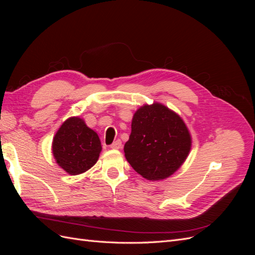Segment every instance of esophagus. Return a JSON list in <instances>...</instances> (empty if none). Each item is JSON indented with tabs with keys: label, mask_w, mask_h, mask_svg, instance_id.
Masks as SVG:
<instances>
[{
	"label": "esophagus",
	"mask_w": 255,
	"mask_h": 255,
	"mask_svg": "<svg viewBox=\"0 0 255 255\" xmlns=\"http://www.w3.org/2000/svg\"><path fill=\"white\" fill-rule=\"evenodd\" d=\"M121 146H122V142H121V140H116L112 145H111V148L112 149H114V150H119V149H121Z\"/></svg>",
	"instance_id": "34e87169"
}]
</instances>
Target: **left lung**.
Instances as JSON below:
<instances>
[{"mask_svg": "<svg viewBox=\"0 0 255 255\" xmlns=\"http://www.w3.org/2000/svg\"><path fill=\"white\" fill-rule=\"evenodd\" d=\"M125 155L134 170L149 181L172 175L186 160L191 135L185 122L161 103L144 104L132 119Z\"/></svg>", "mask_w": 255, "mask_h": 255, "instance_id": "8db88e82", "label": "left lung"}]
</instances>
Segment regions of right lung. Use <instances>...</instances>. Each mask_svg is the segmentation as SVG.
<instances>
[{
    "instance_id": "obj_1",
    "label": "right lung",
    "mask_w": 255,
    "mask_h": 255,
    "mask_svg": "<svg viewBox=\"0 0 255 255\" xmlns=\"http://www.w3.org/2000/svg\"><path fill=\"white\" fill-rule=\"evenodd\" d=\"M101 151L98 134L80 117L68 118L52 141V153L56 164L71 175L89 170L98 161Z\"/></svg>"
}]
</instances>
